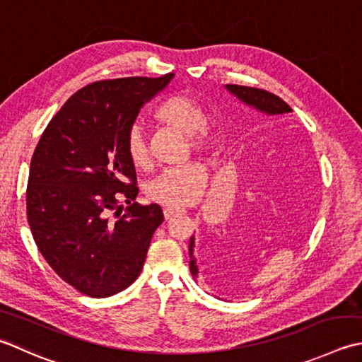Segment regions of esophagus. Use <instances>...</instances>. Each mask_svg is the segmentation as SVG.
I'll return each instance as SVG.
<instances>
[{
	"mask_svg": "<svg viewBox=\"0 0 362 362\" xmlns=\"http://www.w3.org/2000/svg\"><path fill=\"white\" fill-rule=\"evenodd\" d=\"M163 214H165L166 219H171V218H174L177 215H180L182 211L180 210H174V209H165V210H163Z\"/></svg>",
	"mask_w": 362,
	"mask_h": 362,
	"instance_id": "esophagus-1",
	"label": "esophagus"
}]
</instances>
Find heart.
<instances>
[{
	"label": "heart",
	"mask_w": 362,
	"mask_h": 362,
	"mask_svg": "<svg viewBox=\"0 0 362 362\" xmlns=\"http://www.w3.org/2000/svg\"><path fill=\"white\" fill-rule=\"evenodd\" d=\"M158 117L177 130L189 134L196 151H209L215 136L207 124V111L197 98L179 94L169 97L158 108ZM125 152L134 166H146L151 160L146 132L133 125L125 134ZM207 183V174L199 163L168 168L147 182L146 196L168 209H183L199 199Z\"/></svg>",
	"instance_id": "obj_1"
}]
</instances>
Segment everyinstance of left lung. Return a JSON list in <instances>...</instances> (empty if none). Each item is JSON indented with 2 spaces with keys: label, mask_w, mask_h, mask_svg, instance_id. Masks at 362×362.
<instances>
[{
  "label": "left lung",
  "mask_w": 362,
  "mask_h": 362,
  "mask_svg": "<svg viewBox=\"0 0 362 362\" xmlns=\"http://www.w3.org/2000/svg\"><path fill=\"white\" fill-rule=\"evenodd\" d=\"M233 97H237L240 102L246 106H251L262 115L267 116H278L286 115V112H292V108L279 98L278 95L272 94V92L257 89V88H246V86H237V84H226L224 86ZM189 272L193 278H199V267H197V259L194 257V235L189 240Z\"/></svg>",
  "instance_id": "1"
}]
</instances>
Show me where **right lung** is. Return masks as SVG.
<instances>
[{"instance_id":"obj_1","label":"right lung","mask_w":362,"mask_h":362,"mask_svg":"<svg viewBox=\"0 0 362 362\" xmlns=\"http://www.w3.org/2000/svg\"><path fill=\"white\" fill-rule=\"evenodd\" d=\"M173 78L88 84L49 120L34 151L26 189L34 242L48 265L88 296L106 298L132 286L165 219L157 204L134 202L117 221L110 214L120 197L130 204L138 196L125 134Z\"/></svg>"}]
</instances>
